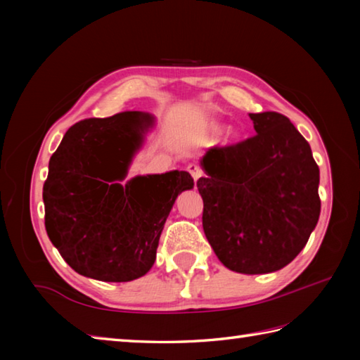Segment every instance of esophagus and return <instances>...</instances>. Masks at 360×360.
Instances as JSON below:
<instances>
[{
	"instance_id": "1",
	"label": "esophagus",
	"mask_w": 360,
	"mask_h": 360,
	"mask_svg": "<svg viewBox=\"0 0 360 360\" xmlns=\"http://www.w3.org/2000/svg\"><path fill=\"white\" fill-rule=\"evenodd\" d=\"M187 172L192 174V178H193L195 182H197L203 176V169L200 168L198 165H195V163H191V165H187Z\"/></svg>"
}]
</instances>
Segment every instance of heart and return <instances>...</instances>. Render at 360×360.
<instances>
[{
    "label": "heart",
    "mask_w": 360,
    "mask_h": 360,
    "mask_svg": "<svg viewBox=\"0 0 360 360\" xmlns=\"http://www.w3.org/2000/svg\"><path fill=\"white\" fill-rule=\"evenodd\" d=\"M206 130H208V133H211V135H219V133L222 131V125L219 124V122H211V124H208V127H206ZM227 138L230 141H236V139L240 138V131L236 129H230L227 131Z\"/></svg>",
    "instance_id": "heart-1"
}]
</instances>
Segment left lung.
I'll list each match as a JSON object with an SVG mask.
<instances>
[{"label": "left lung", "instance_id": "left-lung-1", "mask_svg": "<svg viewBox=\"0 0 360 360\" xmlns=\"http://www.w3.org/2000/svg\"><path fill=\"white\" fill-rule=\"evenodd\" d=\"M249 117L257 135L206 150L197 187L217 259L231 271L265 275L290 264L318 224L319 167L285 115Z\"/></svg>", "mask_w": 360, "mask_h": 360}]
</instances>
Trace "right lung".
Segmentation results:
<instances>
[{
	"mask_svg": "<svg viewBox=\"0 0 360 360\" xmlns=\"http://www.w3.org/2000/svg\"><path fill=\"white\" fill-rule=\"evenodd\" d=\"M154 124V115L141 111L85 119L51 157L42 188L46 230L79 275L106 283L144 276L176 198L193 187L192 176L179 169L125 182Z\"/></svg>",
	"mask_w": 360,
	"mask_h": 360,
	"instance_id": "obj_1",
	"label": "right lung"
}]
</instances>
